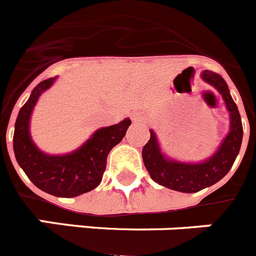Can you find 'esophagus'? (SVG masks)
I'll list each match as a JSON object with an SVG mask.
<instances>
[{
    "label": "esophagus",
    "instance_id": "obj_1",
    "mask_svg": "<svg viewBox=\"0 0 256 256\" xmlns=\"http://www.w3.org/2000/svg\"><path fill=\"white\" fill-rule=\"evenodd\" d=\"M132 121H134V122H144V117H142V114H135L132 116Z\"/></svg>",
    "mask_w": 256,
    "mask_h": 256
}]
</instances>
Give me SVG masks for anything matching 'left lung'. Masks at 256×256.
I'll return each mask as SVG.
<instances>
[{
    "instance_id": "8db88e82",
    "label": "left lung",
    "mask_w": 256,
    "mask_h": 256,
    "mask_svg": "<svg viewBox=\"0 0 256 256\" xmlns=\"http://www.w3.org/2000/svg\"><path fill=\"white\" fill-rule=\"evenodd\" d=\"M202 78L222 94L231 117V131L223 140L217 153L206 162L196 164L168 160L160 153L156 134L152 130L150 139L144 145L142 153L145 168L153 181L181 192H196L222 180L231 170L242 142L244 130L240 112L230 94L227 82L220 74L210 70L202 71Z\"/></svg>"
}]
</instances>
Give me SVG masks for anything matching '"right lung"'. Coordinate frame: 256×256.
<instances>
[{
	"label": "right lung",
	"instance_id": "1",
	"mask_svg": "<svg viewBox=\"0 0 256 256\" xmlns=\"http://www.w3.org/2000/svg\"><path fill=\"white\" fill-rule=\"evenodd\" d=\"M54 79L39 82L20 108L14 131V152L19 166L36 188L54 196L74 198L100 185L108 153L124 139L131 121L126 118L117 125L100 128L71 154L54 156L42 153L30 139L29 120L39 96L54 84Z\"/></svg>",
	"mask_w": 256,
	"mask_h": 256
}]
</instances>
